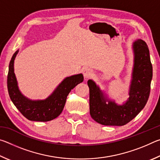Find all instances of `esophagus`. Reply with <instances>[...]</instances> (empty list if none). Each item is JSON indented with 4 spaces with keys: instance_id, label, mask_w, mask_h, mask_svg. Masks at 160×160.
Segmentation results:
<instances>
[{
    "instance_id": "esophagus-1",
    "label": "esophagus",
    "mask_w": 160,
    "mask_h": 160,
    "mask_svg": "<svg viewBox=\"0 0 160 160\" xmlns=\"http://www.w3.org/2000/svg\"><path fill=\"white\" fill-rule=\"evenodd\" d=\"M83 75L85 78H89L93 75V71L90 68H87L83 71Z\"/></svg>"
}]
</instances>
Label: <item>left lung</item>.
<instances>
[{"instance_id": "obj_1", "label": "left lung", "mask_w": 160, "mask_h": 160, "mask_svg": "<svg viewBox=\"0 0 160 160\" xmlns=\"http://www.w3.org/2000/svg\"><path fill=\"white\" fill-rule=\"evenodd\" d=\"M133 49L135 60L130 97L123 105L118 106L105 99L95 83L91 80H88L91 117L102 125H126L141 112L148 102L152 78L149 48L144 41L138 39L133 43ZM106 101L109 102L108 105Z\"/></svg>"}]
</instances>
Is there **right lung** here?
Segmentation results:
<instances>
[{
	"mask_svg": "<svg viewBox=\"0 0 160 160\" xmlns=\"http://www.w3.org/2000/svg\"><path fill=\"white\" fill-rule=\"evenodd\" d=\"M18 52V51L12 56L8 74V90L10 99L22 114L28 120L49 121L58 117L63 109L67 96L78 84L82 82L83 75L78 74L66 78L47 99L32 101L24 97L18 90L13 68V63Z\"/></svg>",
	"mask_w": 160,
	"mask_h": 160,
	"instance_id": "1",
	"label": "right lung"
}]
</instances>
